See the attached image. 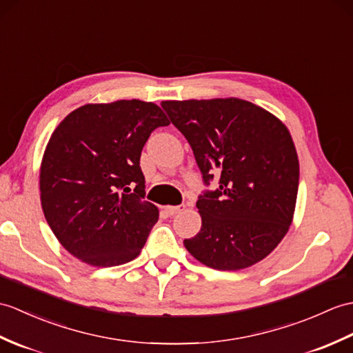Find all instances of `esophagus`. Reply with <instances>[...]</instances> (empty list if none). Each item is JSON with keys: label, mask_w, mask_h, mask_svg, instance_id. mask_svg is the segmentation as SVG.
I'll return each mask as SVG.
<instances>
[{"label": "esophagus", "mask_w": 353, "mask_h": 353, "mask_svg": "<svg viewBox=\"0 0 353 353\" xmlns=\"http://www.w3.org/2000/svg\"><path fill=\"white\" fill-rule=\"evenodd\" d=\"M183 209H185L183 204H180V206H167V208H165L167 214H168L170 216H174V215L180 214V212H182Z\"/></svg>", "instance_id": "obj_1"}]
</instances>
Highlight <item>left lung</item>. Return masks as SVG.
Wrapping results in <instances>:
<instances>
[{"label": "left lung", "mask_w": 353, "mask_h": 353, "mask_svg": "<svg viewBox=\"0 0 353 353\" xmlns=\"http://www.w3.org/2000/svg\"><path fill=\"white\" fill-rule=\"evenodd\" d=\"M171 123L192 147L204 183L219 188L196 201L201 228L185 248L218 270L256 265L293 221L299 161L292 135L274 114L248 101H163Z\"/></svg>", "instance_id": "8db88e82"}]
</instances>
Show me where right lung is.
<instances>
[{
  "label": "right lung",
  "mask_w": 353,
  "mask_h": 353,
  "mask_svg": "<svg viewBox=\"0 0 353 353\" xmlns=\"http://www.w3.org/2000/svg\"><path fill=\"white\" fill-rule=\"evenodd\" d=\"M168 125L157 103L132 99L79 106L55 128L40 165V201L72 256L111 268L141 252L159 210L144 200L139 158L153 130Z\"/></svg>",
  "instance_id": "obj_1"
}]
</instances>
